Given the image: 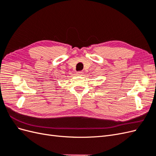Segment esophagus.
<instances>
[{"instance_id":"esophagus-1","label":"esophagus","mask_w":156,"mask_h":156,"mask_svg":"<svg viewBox=\"0 0 156 156\" xmlns=\"http://www.w3.org/2000/svg\"><path fill=\"white\" fill-rule=\"evenodd\" d=\"M77 75H83V72H82V71H79V72H77Z\"/></svg>"}]
</instances>
